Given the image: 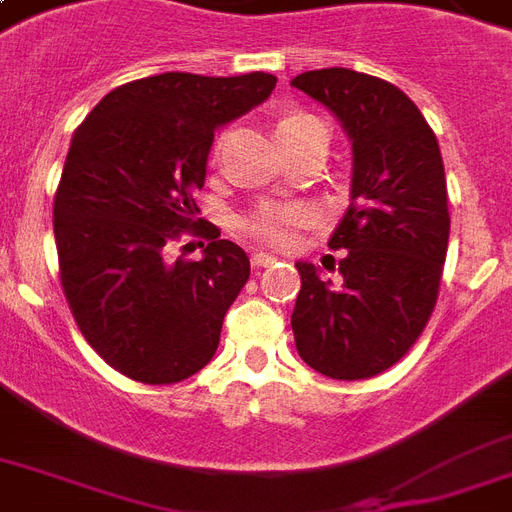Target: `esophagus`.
<instances>
[{
  "mask_svg": "<svg viewBox=\"0 0 512 512\" xmlns=\"http://www.w3.org/2000/svg\"><path fill=\"white\" fill-rule=\"evenodd\" d=\"M273 263H276V257L268 255V252H255L252 255V268H268Z\"/></svg>",
  "mask_w": 512,
  "mask_h": 512,
  "instance_id": "34e87169",
  "label": "esophagus"
}]
</instances>
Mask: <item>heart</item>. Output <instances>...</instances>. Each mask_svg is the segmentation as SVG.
I'll return each mask as SVG.
<instances>
[{"label": "heart", "mask_w": 512, "mask_h": 512, "mask_svg": "<svg viewBox=\"0 0 512 512\" xmlns=\"http://www.w3.org/2000/svg\"><path fill=\"white\" fill-rule=\"evenodd\" d=\"M313 119L311 114H287L279 122V130H287L292 124ZM220 156V143L215 146L212 162H217ZM308 223L303 207L297 204H260L249 215L241 217V231L252 236V239L271 244V247H292L297 239V231Z\"/></svg>", "instance_id": "heart-1"}]
</instances>
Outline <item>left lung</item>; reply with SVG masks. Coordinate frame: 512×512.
Masks as SVG:
<instances>
[{
    "mask_svg": "<svg viewBox=\"0 0 512 512\" xmlns=\"http://www.w3.org/2000/svg\"><path fill=\"white\" fill-rule=\"evenodd\" d=\"M297 90L353 140L350 207L329 239L345 249L337 284L297 263V353L332 380H369L409 353L436 308L449 199L436 132L396 84L350 68L305 71Z\"/></svg>",
    "mask_w": 512,
    "mask_h": 512,
    "instance_id": "obj_1",
    "label": "left lung"
}]
</instances>
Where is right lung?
<instances>
[{
  "mask_svg": "<svg viewBox=\"0 0 512 512\" xmlns=\"http://www.w3.org/2000/svg\"><path fill=\"white\" fill-rule=\"evenodd\" d=\"M276 76L159 74L116 87L76 127L52 228L60 287L76 327L108 366L172 385L212 361L249 257L201 220L220 124L263 103ZM204 238L205 257H184ZM181 252L174 255V249Z\"/></svg>",
  "mask_w": 512,
  "mask_h": 512,
  "instance_id": "add662e5",
  "label": "right lung"
}]
</instances>
